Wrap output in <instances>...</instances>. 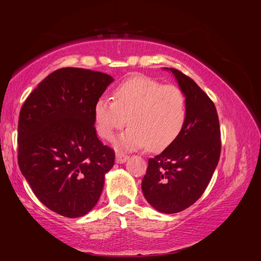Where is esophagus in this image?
Here are the masks:
<instances>
[{"label": "esophagus", "mask_w": 261, "mask_h": 261, "mask_svg": "<svg viewBox=\"0 0 261 261\" xmlns=\"http://www.w3.org/2000/svg\"><path fill=\"white\" fill-rule=\"evenodd\" d=\"M128 159L127 155H125L124 153H121V152H116L115 154V162L116 163H124L126 160Z\"/></svg>", "instance_id": "1"}]
</instances>
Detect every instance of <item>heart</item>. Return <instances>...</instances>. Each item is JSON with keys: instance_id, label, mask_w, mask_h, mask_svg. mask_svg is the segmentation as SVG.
Here are the masks:
<instances>
[{"instance_id": "obj_1", "label": "heart", "mask_w": 261, "mask_h": 261, "mask_svg": "<svg viewBox=\"0 0 261 261\" xmlns=\"http://www.w3.org/2000/svg\"><path fill=\"white\" fill-rule=\"evenodd\" d=\"M114 98H99L93 115L99 136L108 140L128 123L129 128L116 140L118 148L136 150L149 146L160 151L174 143L183 130L186 99L175 86L135 75L116 87Z\"/></svg>"}]
</instances>
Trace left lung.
Here are the masks:
<instances>
[{"instance_id":"8db88e82","label":"left lung","mask_w":261,"mask_h":261,"mask_svg":"<svg viewBox=\"0 0 261 261\" xmlns=\"http://www.w3.org/2000/svg\"><path fill=\"white\" fill-rule=\"evenodd\" d=\"M175 77L186 99V121L173 144L148 161L141 189L162 213H176L200 198L215 173L221 152L220 124L210 98L192 78L164 67Z\"/></svg>"}]
</instances>
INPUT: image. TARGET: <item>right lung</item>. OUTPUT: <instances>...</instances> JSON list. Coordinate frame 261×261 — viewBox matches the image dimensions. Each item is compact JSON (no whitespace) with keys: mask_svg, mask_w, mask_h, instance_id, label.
Here are the masks:
<instances>
[{"mask_svg":"<svg viewBox=\"0 0 261 261\" xmlns=\"http://www.w3.org/2000/svg\"><path fill=\"white\" fill-rule=\"evenodd\" d=\"M114 80L105 73L60 68L38 85L18 120V164L45 207L78 218L96 206L114 151L101 143L93 108Z\"/></svg>","mask_w":261,"mask_h":261,"instance_id":"obj_1","label":"right lung"}]
</instances>
